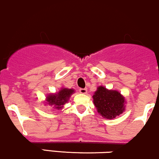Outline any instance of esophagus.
Returning a JSON list of instances; mask_svg holds the SVG:
<instances>
[{"label": "esophagus", "mask_w": 159, "mask_h": 159, "mask_svg": "<svg viewBox=\"0 0 159 159\" xmlns=\"http://www.w3.org/2000/svg\"><path fill=\"white\" fill-rule=\"evenodd\" d=\"M79 92L81 93H87V92H88V90H87V88H80Z\"/></svg>", "instance_id": "esophagus-1"}]
</instances>
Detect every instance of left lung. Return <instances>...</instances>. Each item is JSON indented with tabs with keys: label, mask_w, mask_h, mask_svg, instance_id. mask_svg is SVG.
Wrapping results in <instances>:
<instances>
[{
	"label": "left lung",
	"mask_w": 159,
	"mask_h": 159,
	"mask_svg": "<svg viewBox=\"0 0 159 159\" xmlns=\"http://www.w3.org/2000/svg\"><path fill=\"white\" fill-rule=\"evenodd\" d=\"M98 112L107 119H113L124 111V98L116 91L99 87L93 96Z\"/></svg>",
	"instance_id": "8db88e82"
}]
</instances>
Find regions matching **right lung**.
<instances>
[{"instance_id":"right-lung-1","label":"right lung","mask_w":159,"mask_h":159,"mask_svg":"<svg viewBox=\"0 0 159 159\" xmlns=\"http://www.w3.org/2000/svg\"><path fill=\"white\" fill-rule=\"evenodd\" d=\"M74 92L73 89H67V88H61V91L55 94H50L46 98L48 104L53 105V107L56 109H61L65 103L68 101L72 93ZM54 108V109H55Z\"/></svg>"}]
</instances>
